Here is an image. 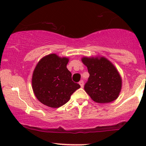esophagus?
I'll return each instance as SVG.
<instances>
[{
  "mask_svg": "<svg viewBox=\"0 0 146 146\" xmlns=\"http://www.w3.org/2000/svg\"><path fill=\"white\" fill-rule=\"evenodd\" d=\"M79 84H80V86H81V88H83V87H84V81H83V80H81V81H80V82H79Z\"/></svg>",
  "mask_w": 146,
  "mask_h": 146,
  "instance_id": "1",
  "label": "esophagus"
}]
</instances>
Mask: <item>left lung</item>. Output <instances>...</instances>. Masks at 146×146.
Wrapping results in <instances>:
<instances>
[{
	"instance_id": "1",
	"label": "left lung",
	"mask_w": 146,
	"mask_h": 146,
	"mask_svg": "<svg viewBox=\"0 0 146 146\" xmlns=\"http://www.w3.org/2000/svg\"><path fill=\"white\" fill-rule=\"evenodd\" d=\"M90 76L84 90L93 101L106 104L115 101L121 90L122 80L111 62L102 56L83 57Z\"/></svg>"
}]
</instances>
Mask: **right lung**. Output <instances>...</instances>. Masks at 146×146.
Segmentation results:
<instances>
[{
	"label": "right lung",
	"instance_id": "1",
	"mask_svg": "<svg viewBox=\"0 0 146 146\" xmlns=\"http://www.w3.org/2000/svg\"><path fill=\"white\" fill-rule=\"evenodd\" d=\"M69 59L56 53L43 57L33 72L31 83L35 96L42 104L59 108L68 102L71 95L80 88L72 81L66 68Z\"/></svg>",
	"mask_w": 146,
	"mask_h": 146
}]
</instances>
